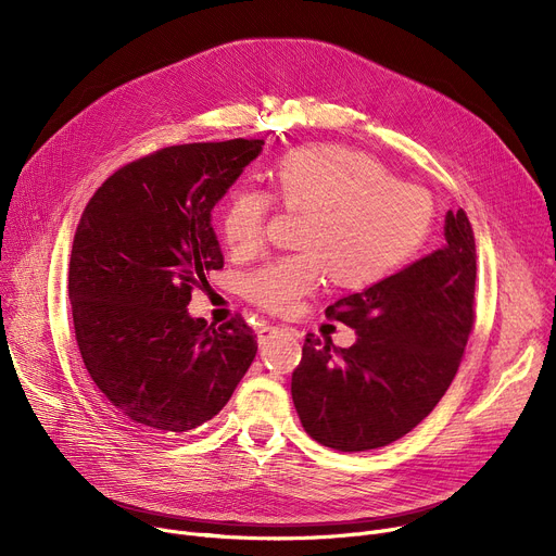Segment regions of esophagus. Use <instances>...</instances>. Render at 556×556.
I'll return each instance as SVG.
<instances>
[{
  "instance_id": "34e87169",
  "label": "esophagus",
  "mask_w": 556,
  "mask_h": 556,
  "mask_svg": "<svg viewBox=\"0 0 556 556\" xmlns=\"http://www.w3.org/2000/svg\"><path fill=\"white\" fill-rule=\"evenodd\" d=\"M283 331H293V329H283V327H270V325H263L258 329V344H266L268 340H273L275 336L283 333Z\"/></svg>"
}]
</instances>
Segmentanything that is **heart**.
Returning a JSON list of instances; mask_svg holds the SVG:
<instances>
[{
  "instance_id": "b5f03b06",
  "label": "heart",
  "mask_w": 556,
  "mask_h": 556,
  "mask_svg": "<svg viewBox=\"0 0 556 556\" xmlns=\"http://www.w3.org/2000/svg\"><path fill=\"white\" fill-rule=\"evenodd\" d=\"M275 202L304 216L298 245L248 277L250 300L270 313H295L333 275L342 288H369L399 273L428 239L434 204L426 189L394 180L378 160L344 146H306L268 173V191H231L220 233L237 256L268 241Z\"/></svg>"
}]
</instances>
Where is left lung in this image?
<instances>
[{"mask_svg":"<svg viewBox=\"0 0 556 556\" xmlns=\"http://www.w3.org/2000/svg\"><path fill=\"white\" fill-rule=\"evenodd\" d=\"M444 237L442 250L325 311L358 333L356 344L306 336L290 392L315 442L342 453L388 446L446 394L476 325V239L464 210L446 214Z\"/></svg>","mask_w":556,"mask_h":556,"instance_id":"obj_1","label":"left lung"}]
</instances>
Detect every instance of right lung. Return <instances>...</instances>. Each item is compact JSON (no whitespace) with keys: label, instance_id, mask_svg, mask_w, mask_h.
Wrapping results in <instances>:
<instances>
[{"label":"right lung","instance_id":"1","mask_svg":"<svg viewBox=\"0 0 556 556\" xmlns=\"http://www.w3.org/2000/svg\"><path fill=\"white\" fill-rule=\"evenodd\" d=\"M261 146H166L114 170L80 216L70 258L76 344L135 430L178 437L207 424L256 356V333L239 313L214 327L187 306L223 268L214 204Z\"/></svg>","mask_w":556,"mask_h":556}]
</instances>
